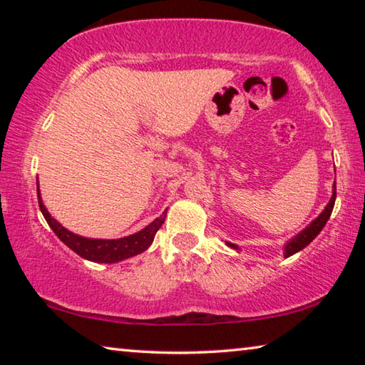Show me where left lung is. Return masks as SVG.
<instances>
[{
  "label": "left lung",
  "instance_id": "8db88e82",
  "mask_svg": "<svg viewBox=\"0 0 365 365\" xmlns=\"http://www.w3.org/2000/svg\"><path fill=\"white\" fill-rule=\"evenodd\" d=\"M335 200H336V183H333V195H331V200L329 205H327V207L324 209V212L319 215V217L312 222L311 225L306 227L304 230H302L298 237H294L292 242H289L287 246H285V257H289L293 256L294 252H298L301 250H304L306 246L312 242L314 238L317 237V235L322 232V228L325 227L327 220L330 219L331 215V211H333V206H335ZM230 248L233 250H238L237 245H232V243H227Z\"/></svg>",
  "mask_w": 365,
  "mask_h": 365
}]
</instances>
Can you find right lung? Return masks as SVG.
Listing matches in <instances>:
<instances>
[{
  "label": "right lung",
  "instance_id": "right-lung-1",
  "mask_svg": "<svg viewBox=\"0 0 365 365\" xmlns=\"http://www.w3.org/2000/svg\"><path fill=\"white\" fill-rule=\"evenodd\" d=\"M36 193H38V205H40V211L43 214V217L46 219L48 225L51 227V230L58 235L61 242H63L66 246H69V248L73 252H77L78 256H82L83 259H88V261H93V262L113 264V262L122 261V259L137 256L140 252H143L145 250H148V246L153 243L154 235H156L160 225L164 224L165 214H168V211H164L160 217L151 222V224L146 228H143L141 232L130 235V237L119 238V240H91V238L78 237V235L64 228L58 220H54L46 211V207L43 206L40 190L36 191Z\"/></svg>",
  "mask_w": 365,
  "mask_h": 365
}]
</instances>
